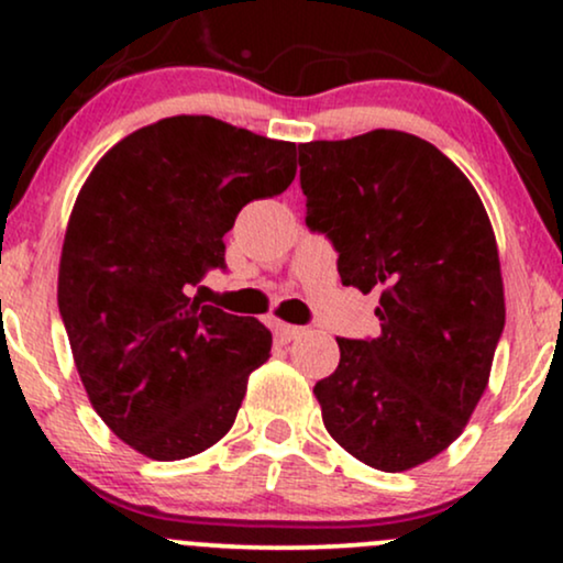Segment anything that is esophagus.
I'll use <instances>...</instances> for the list:
<instances>
[{
    "instance_id": "obj_1",
    "label": "esophagus",
    "mask_w": 563,
    "mask_h": 563,
    "mask_svg": "<svg viewBox=\"0 0 563 563\" xmlns=\"http://www.w3.org/2000/svg\"><path fill=\"white\" fill-rule=\"evenodd\" d=\"M273 331H275L277 344H290V341H294V339H299V335L303 333V328L288 325V322H275Z\"/></svg>"
}]
</instances>
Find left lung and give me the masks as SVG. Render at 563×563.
Wrapping results in <instances>:
<instances>
[{
    "label": "left lung",
    "instance_id": "obj_1",
    "mask_svg": "<svg viewBox=\"0 0 563 563\" xmlns=\"http://www.w3.org/2000/svg\"><path fill=\"white\" fill-rule=\"evenodd\" d=\"M307 228L339 251L344 286L378 290L376 339H335L314 384L328 434L365 466L416 468L482 399L503 325L493 224L466 174L397 129L299 145Z\"/></svg>",
    "mask_w": 563,
    "mask_h": 563
}]
</instances>
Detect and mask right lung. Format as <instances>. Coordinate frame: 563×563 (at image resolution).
Returning <instances> with one entry per match:
<instances>
[{
  "label": "right lung",
  "mask_w": 563,
  "mask_h": 563,
  "mask_svg": "<svg viewBox=\"0 0 563 563\" xmlns=\"http://www.w3.org/2000/svg\"><path fill=\"white\" fill-rule=\"evenodd\" d=\"M296 177L294 142L211 115L132 132L84 183L63 241L57 307L97 416L153 461H183L232 429L273 333L190 299L224 269L245 203Z\"/></svg>",
  "instance_id": "add662e5"
}]
</instances>
